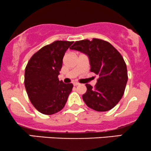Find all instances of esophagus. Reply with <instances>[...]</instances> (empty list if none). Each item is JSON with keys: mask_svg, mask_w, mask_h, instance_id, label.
Returning <instances> with one entry per match:
<instances>
[{"mask_svg": "<svg viewBox=\"0 0 151 151\" xmlns=\"http://www.w3.org/2000/svg\"><path fill=\"white\" fill-rule=\"evenodd\" d=\"M73 84H74V86H77V85H79V82H74V83H73Z\"/></svg>", "mask_w": 151, "mask_h": 151, "instance_id": "esophagus-1", "label": "esophagus"}]
</instances>
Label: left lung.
Segmentation results:
<instances>
[{
	"label": "left lung",
	"mask_w": 151,
	"mask_h": 151,
	"mask_svg": "<svg viewBox=\"0 0 151 151\" xmlns=\"http://www.w3.org/2000/svg\"><path fill=\"white\" fill-rule=\"evenodd\" d=\"M87 56L90 71L99 75L95 87L86 84L82 95L91 109L105 112L113 108L121 100L127 82V67L118 51L112 44L98 39L76 41L70 47Z\"/></svg>",
	"instance_id": "left-lung-1"
}]
</instances>
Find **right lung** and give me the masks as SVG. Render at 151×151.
Listing matches in <instances>:
<instances>
[{"label":"right lung","instance_id":"right-lung-1","mask_svg":"<svg viewBox=\"0 0 151 151\" xmlns=\"http://www.w3.org/2000/svg\"><path fill=\"white\" fill-rule=\"evenodd\" d=\"M74 41H56L39 49L31 57L25 69L24 84L34 107L44 115L62 110L72 90V83L64 84L58 75L63 57Z\"/></svg>","mask_w":151,"mask_h":151}]
</instances>
